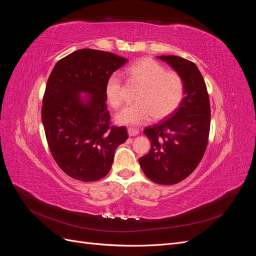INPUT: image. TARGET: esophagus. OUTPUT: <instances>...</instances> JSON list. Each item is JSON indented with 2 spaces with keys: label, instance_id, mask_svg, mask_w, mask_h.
Here are the masks:
<instances>
[{
  "label": "esophagus",
  "instance_id": "1",
  "mask_svg": "<svg viewBox=\"0 0 256 256\" xmlns=\"http://www.w3.org/2000/svg\"><path fill=\"white\" fill-rule=\"evenodd\" d=\"M128 134L130 136H134L138 134V130L136 128H128Z\"/></svg>",
  "mask_w": 256,
  "mask_h": 256
}]
</instances>
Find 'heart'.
I'll return each mask as SVG.
<instances>
[{"label":"heart","mask_w":256,"mask_h":256,"mask_svg":"<svg viewBox=\"0 0 256 256\" xmlns=\"http://www.w3.org/2000/svg\"><path fill=\"white\" fill-rule=\"evenodd\" d=\"M126 80L138 84L134 99L136 102L124 108L115 116L120 125L138 126L154 120L171 115L180 104L184 95V83L180 74L166 70V67L150 58L131 64L125 70ZM104 96L112 108L122 106V82L118 74H111L106 81Z\"/></svg>","instance_id":"1"}]
</instances>
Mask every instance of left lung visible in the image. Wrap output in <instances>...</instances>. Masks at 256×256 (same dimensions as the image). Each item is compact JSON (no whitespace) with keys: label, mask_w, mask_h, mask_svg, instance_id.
Masks as SVG:
<instances>
[{"label":"left lung","mask_w":256,"mask_h":256,"mask_svg":"<svg viewBox=\"0 0 256 256\" xmlns=\"http://www.w3.org/2000/svg\"><path fill=\"white\" fill-rule=\"evenodd\" d=\"M184 83L180 106L159 124L144 129L152 147L138 159L147 178L159 184H175L187 178L202 160L210 129L207 88L196 65L176 56H160Z\"/></svg>","instance_id":"obj_1"}]
</instances>
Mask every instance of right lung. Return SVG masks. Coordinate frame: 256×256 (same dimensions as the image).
Here are the masks:
<instances>
[{
	"instance_id": "1",
	"label": "right lung",
	"mask_w": 256,
	"mask_h": 256,
	"mask_svg": "<svg viewBox=\"0 0 256 256\" xmlns=\"http://www.w3.org/2000/svg\"><path fill=\"white\" fill-rule=\"evenodd\" d=\"M127 62L114 53L80 49L60 60L49 76L42 120L53 159L74 180L95 182L110 172L114 152L128 138L111 125L104 85ZM88 92L87 102L80 96Z\"/></svg>"
}]
</instances>
